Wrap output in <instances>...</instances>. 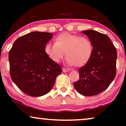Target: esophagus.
<instances>
[{"label":"esophagus","instance_id":"34e87169","mask_svg":"<svg viewBox=\"0 0 126 126\" xmlns=\"http://www.w3.org/2000/svg\"><path fill=\"white\" fill-rule=\"evenodd\" d=\"M63 72H64V73H66V72H68L69 71V70L68 69H66V68H63Z\"/></svg>","mask_w":126,"mask_h":126}]
</instances>
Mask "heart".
Returning a JSON list of instances; mask_svg holds the SVG:
<instances>
[{
  "mask_svg": "<svg viewBox=\"0 0 126 126\" xmlns=\"http://www.w3.org/2000/svg\"><path fill=\"white\" fill-rule=\"evenodd\" d=\"M45 52L55 63H58L65 55L69 66L81 67L89 61L93 52L91 41L87 37L63 32L55 38V43L49 42L45 46Z\"/></svg>",
  "mask_w": 126,
  "mask_h": 126,
  "instance_id": "1",
  "label": "heart"
}]
</instances>
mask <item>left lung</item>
<instances>
[{
    "label": "left lung",
    "mask_w": 126,
    "mask_h": 126,
    "mask_svg": "<svg viewBox=\"0 0 126 126\" xmlns=\"http://www.w3.org/2000/svg\"><path fill=\"white\" fill-rule=\"evenodd\" d=\"M82 32L92 42L93 52L89 61L79 69L80 78L73 85L82 95H97L106 90L115 79L116 50L106 34L92 30Z\"/></svg>",
    "instance_id": "8db88e82"
}]
</instances>
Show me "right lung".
<instances>
[{
  "label": "right lung",
  "instance_id": "add662e5",
  "mask_svg": "<svg viewBox=\"0 0 126 126\" xmlns=\"http://www.w3.org/2000/svg\"><path fill=\"white\" fill-rule=\"evenodd\" d=\"M50 32H31L15 41L9 51L11 78L22 92L41 96L50 92L61 66L45 52V46L52 38Z\"/></svg>",
  "mask_w": 126,
  "mask_h": 126
}]
</instances>
